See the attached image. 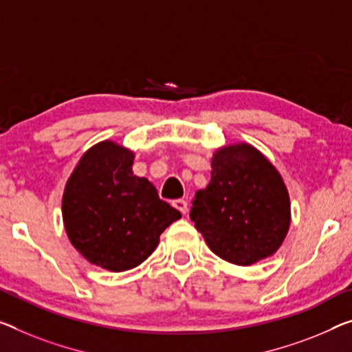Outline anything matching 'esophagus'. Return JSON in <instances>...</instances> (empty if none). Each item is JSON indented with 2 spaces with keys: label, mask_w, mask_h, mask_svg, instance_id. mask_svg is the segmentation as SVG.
<instances>
[{
  "label": "esophagus",
  "mask_w": 352,
  "mask_h": 352,
  "mask_svg": "<svg viewBox=\"0 0 352 352\" xmlns=\"http://www.w3.org/2000/svg\"><path fill=\"white\" fill-rule=\"evenodd\" d=\"M173 206H175L182 214H187V210H188L186 199H175V201H173Z\"/></svg>",
  "instance_id": "esophagus-1"
}]
</instances>
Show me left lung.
<instances>
[{
	"label": "left lung",
	"mask_w": 352,
	"mask_h": 352,
	"mask_svg": "<svg viewBox=\"0 0 352 352\" xmlns=\"http://www.w3.org/2000/svg\"><path fill=\"white\" fill-rule=\"evenodd\" d=\"M210 181L195 193L190 219L215 255L250 266L274 255L291 223V204L277 168L252 144L215 151Z\"/></svg>",
	"instance_id": "left-lung-1"
}]
</instances>
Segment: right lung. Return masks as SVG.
<instances>
[{"label":"right lung","mask_w":352,"mask_h":352,"mask_svg":"<svg viewBox=\"0 0 352 352\" xmlns=\"http://www.w3.org/2000/svg\"><path fill=\"white\" fill-rule=\"evenodd\" d=\"M135 154L110 140L82 155L63 195L67 237L85 259L111 272L137 267L181 212L133 175Z\"/></svg>","instance_id":"obj_1"}]
</instances>
